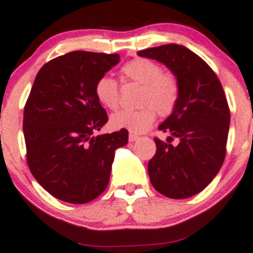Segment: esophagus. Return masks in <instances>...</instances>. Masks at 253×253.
<instances>
[{"instance_id": "esophagus-1", "label": "esophagus", "mask_w": 253, "mask_h": 253, "mask_svg": "<svg viewBox=\"0 0 253 253\" xmlns=\"http://www.w3.org/2000/svg\"><path fill=\"white\" fill-rule=\"evenodd\" d=\"M128 139H129V141H131V143H133V141H135V140H138V139H139V135L134 134V133H129V135H128Z\"/></svg>"}]
</instances>
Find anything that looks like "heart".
<instances>
[{
  "instance_id": "1",
  "label": "heart",
  "mask_w": 253,
  "mask_h": 253,
  "mask_svg": "<svg viewBox=\"0 0 253 253\" xmlns=\"http://www.w3.org/2000/svg\"><path fill=\"white\" fill-rule=\"evenodd\" d=\"M125 80L140 85L137 109H122L114 113L110 125L114 128L143 133L154 124L156 112L168 116L175 109L180 96L179 80L173 72L162 71L161 65L150 59H134L121 68ZM96 98L108 109L119 105V85L109 76L98 78L95 85Z\"/></svg>"
}]
</instances>
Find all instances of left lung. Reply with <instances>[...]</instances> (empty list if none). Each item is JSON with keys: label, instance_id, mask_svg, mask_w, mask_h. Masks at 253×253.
<instances>
[{"label": "left lung", "instance_id": "1", "mask_svg": "<svg viewBox=\"0 0 253 253\" xmlns=\"http://www.w3.org/2000/svg\"><path fill=\"white\" fill-rule=\"evenodd\" d=\"M175 74L180 96L174 112L158 126L167 141L155 138L150 181L168 198L184 199L203 191L217 175L226 156L230 113L222 85L203 59L184 45L167 44L138 51Z\"/></svg>", "mask_w": 253, "mask_h": 253}]
</instances>
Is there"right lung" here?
<instances>
[{"label":"right lung","instance_id":"add662e5","mask_svg":"<svg viewBox=\"0 0 253 253\" xmlns=\"http://www.w3.org/2000/svg\"><path fill=\"white\" fill-rule=\"evenodd\" d=\"M119 61V54L79 50L49 61L36 77L24 109L27 165L60 201L97 198L109 184L115 150L128 141L124 128L93 135L108 121L96 82Z\"/></svg>","mask_w":253,"mask_h":253}]
</instances>
